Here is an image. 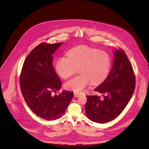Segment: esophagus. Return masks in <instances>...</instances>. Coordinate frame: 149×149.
I'll list each match as a JSON object with an SVG mask.
<instances>
[{
	"mask_svg": "<svg viewBox=\"0 0 149 149\" xmlns=\"http://www.w3.org/2000/svg\"><path fill=\"white\" fill-rule=\"evenodd\" d=\"M74 95H75V97H79V95H80V94L79 93H76V92H75L74 93Z\"/></svg>",
	"mask_w": 149,
	"mask_h": 149,
	"instance_id": "34e87169",
	"label": "esophagus"
}]
</instances>
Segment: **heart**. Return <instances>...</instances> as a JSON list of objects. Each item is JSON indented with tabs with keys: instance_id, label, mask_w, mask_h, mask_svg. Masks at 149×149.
<instances>
[{
	"instance_id": "obj_1",
	"label": "heart",
	"mask_w": 149,
	"mask_h": 149,
	"mask_svg": "<svg viewBox=\"0 0 149 149\" xmlns=\"http://www.w3.org/2000/svg\"><path fill=\"white\" fill-rule=\"evenodd\" d=\"M67 57L57 60L56 72L63 78H68L77 72L80 73L67 81L65 87L80 92L91 81L98 83L107 77L111 65V58L108 52L86 45H79L68 51Z\"/></svg>"
}]
</instances>
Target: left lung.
<instances>
[{"label":"left lung","mask_w":149,"mask_h":149,"mask_svg":"<svg viewBox=\"0 0 149 149\" xmlns=\"http://www.w3.org/2000/svg\"><path fill=\"white\" fill-rule=\"evenodd\" d=\"M111 70L94 91L102 94L86 95L87 117L93 122L104 123L116 118L130 102L135 87L132 65L125 51L120 48L114 52Z\"/></svg>","instance_id":"obj_1"}]
</instances>
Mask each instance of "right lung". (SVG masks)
Wrapping results in <instances>:
<instances>
[{"label":"right lung","mask_w":149,"mask_h":149,"mask_svg":"<svg viewBox=\"0 0 149 149\" xmlns=\"http://www.w3.org/2000/svg\"><path fill=\"white\" fill-rule=\"evenodd\" d=\"M63 42L41 43L27 56L19 77L21 92L27 105L37 116L52 121L62 117L74 93L63 91L52 62L55 51Z\"/></svg>","instance_id":"add662e5"}]
</instances>
